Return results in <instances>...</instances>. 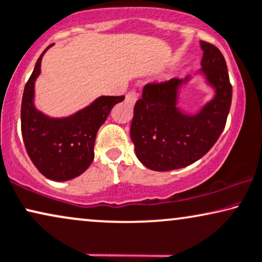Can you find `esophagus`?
Segmentation results:
<instances>
[{
    "mask_svg": "<svg viewBox=\"0 0 262 262\" xmlns=\"http://www.w3.org/2000/svg\"><path fill=\"white\" fill-rule=\"evenodd\" d=\"M138 100V93L135 91H130L127 93V95H125V102L129 105H134L135 102Z\"/></svg>",
    "mask_w": 262,
    "mask_h": 262,
    "instance_id": "esophagus-1",
    "label": "esophagus"
}]
</instances>
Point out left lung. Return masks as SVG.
<instances>
[{
    "mask_svg": "<svg viewBox=\"0 0 262 262\" xmlns=\"http://www.w3.org/2000/svg\"><path fill=\"white\" fill-rule=\"evenodd\" d=\"M202 69L215 97L196 115L183 114L177 106L178 89L187 81L171 78L147 83L134 106L130 138L139 161L148 169L168 171L200 160L223 133L232 101V85L223 53L201 41Z\"/></svg>",
    "mask_w": 262,
    "mask_h": 262,
    "instance_id": "obj_1",
    "label": "left lung"
}]
</instances>
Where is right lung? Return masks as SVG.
Returning a JSON list of instances; mask_svg holds the SVG:
<instances>
[{"label": "right lung", "mask_w": 262, "mask_h": 262, "mask_svg": "<svg viewBox=\"0 0 262 262\" xmlns=\"http://www.w3.org/2000/svg\"><path fill=\"white\" fill-rule=\"evenodd\" d=\"M45 52L36 62L23 93L21 135L30 160L39 173L51 180L66 181L81 175L91 165L99 128L112 107L123 101L124 97H100L70 117H47L34 105L35 81L41 72Z\"/></svg>", "instance_id": "obj_1"}]
</instances>
